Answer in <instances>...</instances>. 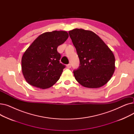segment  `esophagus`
Returning <instances> with one entry per match:
<instances>
[{
    "label": "esophagus",
    "instance_id": "obj_1",
    "mask_svg": "<svg viewBox=\"0 0 134 134\" xmlns=\"http://www.w3.org/2000/svg\"><path fill=\"white\" fill-rule=\"evenodd\" d=\"M66 67H67V68H68V69H69V68H71V64H70V63H69V64L67 65Z\"/></svg>",
    "mask_w": 134,
    "mask_h": 134
}]
</instances>
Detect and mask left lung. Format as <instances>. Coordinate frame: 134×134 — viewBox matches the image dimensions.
I'll return each mask as SVG.
<instances>
[{
    "instance_id": "obj_1",
    "label": "left lung",
    "mask_w": 134,
    "mask_h": 134,
    "mask_svg": "<svg viewBox=\"0 0 134 134\" xmlns=\"http://www.w3.org/2000/svg\"><path fill=\"white\" fill-rule=\"evenodd\" d=\"M68 32L80 60L79 68L73 71L76 80L87 88L103 86L115 72L113 53L92 31L74 29Z\"/></svg>"
}]
</instances>
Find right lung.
Returning <instances> with one entry per match:
<instances>
[{
    "label": "right lung",
    "instance_id": "right-lung-1",
    "mask_svg": "<svg viewBox=\"0 0 134 134\" xmlns=\"http://www.w3.org/2000/svg\"><path fill=\"white\" fill-rule=\"evenodd\" d=\"M68 36L66 31L46 32L28 47L22 58V71L28 83L46 89L58 81L65 66L60 63L57 48Z\"/></svg>",
    "mask_w": 134,
    "mask_h": 134
}]
</instances>
